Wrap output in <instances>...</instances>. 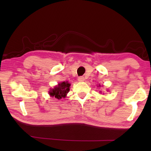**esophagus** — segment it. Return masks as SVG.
I'll list each match as a JSON object with an SVG mask.
<instances>
[{"instance_id": "obj_1", "label": "esophagus", "mask_w": 151, "mask_h": 151, "mask_svg": "<svg viewBox=\"0 0 151 151\" xmlns=\"http://www.w3.org/2000/svg\"><path fill=\"white\" fill-rule=\"evenodd\" d=\"M78 81L80 82H83L84 81H85V78H84L83 76H79V77L78 78Z\"/></svg>"}]
</instances>
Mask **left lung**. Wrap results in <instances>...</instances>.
Segmentation results:
<instances>
[{
  "mask_svg": "<svg viewBox=\"0 0 151 151\" xmlns=\"http://www.w3.org/2000/svg\"><path fill=\"white\" fill-rule=\"evenodd\" d=\"M99 86H100V85H99Z\"/></svg>",
  "mask_w": 151,
  "mask_h": 151,
  "instance_id": "8db88e82",
  "label": "left lung"
}]
</instances>
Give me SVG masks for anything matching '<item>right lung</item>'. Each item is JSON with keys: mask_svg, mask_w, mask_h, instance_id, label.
I'll return each instance as SVG.
<instances>
[{"mask_svg": "<svg viewBox=\"0 0 151 151\" xmlns=\"http://www.w3.org/2000/svg\"><path fill=\"white\" fill-rule=\"evenodd\" d=\"M70 84L66 82H62L58 83L57 86H55L54 88L50 89L49 91V94L50 96L55 97L57 99H61L62 98H65L67 94L70 91Z\"/></svg>", "mask_w": 151, "mask_h": 151, "instance_id": "add662e5", "label": "right lung"}]
</instances>
